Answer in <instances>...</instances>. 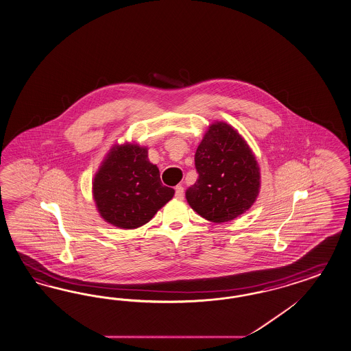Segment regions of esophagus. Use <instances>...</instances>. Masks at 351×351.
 Returning <instances> with one entry per match:
<instances>
[{"mask_svg": "<svg viewBox=\"0 0 351 351\" xmlns=\"http://www.w3.org/2000/svg\"><path fill=\"white\" fill-rule=\"evenodd\" d=\"M176 198H178V199H183V196H184V189L183 187L178 184V186H176Z\"/></svg>", "mask_w": 351, "mask_h": 351, "instance_id": "obj_1", "label": "esophagus"}]
</instances>
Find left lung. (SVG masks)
<instances>
[{"label":"left lung","mask_w":351,"mask_h":351,"mask_svg":"<svg viewBox=\"0 0 351 351\" xmlns=\"http://www.w3.org/2000/svg\"><path fill=\"white\" fill-rule=\"evenodd\" d=\"M195 165L198 180L186 191V199L208 221L234 220L258 197L260 165L244 137L229 123L216 121L208 126Z\"/></svg>","instance_id":"obj_1"}]
</instances>
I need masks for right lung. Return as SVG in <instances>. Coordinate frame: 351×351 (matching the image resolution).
Here are the masks:
<instances>
[{"label": "right lung", "instance_id": "add662e5", "mask_svg": "<svg viewBox=\"0 0 351 351\" xmlns=\"http://www.w3.org/2000/svg\"><path fill=\"white\" fill-rule=\"evenodd\" d=\"M174 189L162 186L159 168L147 158V147L114 144L93 180L97 210L108 224L136 229L149 223L169 202Z\"/></svg>", "mask_w": 351, "mask_h": 351}]
</instances>
